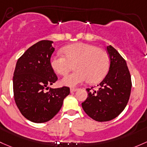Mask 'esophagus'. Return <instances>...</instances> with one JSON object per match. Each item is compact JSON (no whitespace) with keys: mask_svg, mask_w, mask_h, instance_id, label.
I'll list each match as a JSON object with an SVG mask.
<instances>
[{"mask_svg":"<svg viewBox=\"0 0 147 147\" xmlns=\"http://www.w3.org/2000/svg\"><path fill=\"white\" fill-rule=\"evenodd\" d=\"M77 90H78V89H76V88H71L70 92H76Z\"/></svg>","mask_w":147,"mask_h":147,"instance_id":"34e87169","label":"esophagus"}]
</instances>
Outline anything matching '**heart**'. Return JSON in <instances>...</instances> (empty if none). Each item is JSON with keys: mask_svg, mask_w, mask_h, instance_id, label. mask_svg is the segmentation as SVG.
I'll return each mask as SVG.
<instances>
[{"mask_svg": "<svg viewBox=\"0 0 147 147\" xmlns=\"http://www.w3.org/2000/svg\"><path fill=\"white\" fill-rule=\"evenodd\" d=\"M64 56L54 55L50 64L55 72L65 75L72 68L75 71L61 80L62 84L75 86L87 81L96 83L104 78L109 68V57L105 51L85 43H76L62 49Z\"/></svg>", "mask_w": 147, "mask_h": 147, "instance_id": "heart-1", "label": "heart"}]
</instances>
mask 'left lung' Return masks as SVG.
<instances>
[{
	"label": "left lung",
	"mask_w": 147,
	"mask_h": 147,
	"mask_svg": "<svg viewBox=\"0 0 147 147\" xmlns=\"http://www.w3.org/2000/svg\"><path fill=\"white\" fill-rule=\"evenodd\" d=\"M110 67L97 91L86 89L88 97L82 103L83 110L96 121L106 122L118 116L126 107L132 82L126 61L112 46H107Z\"/></svg>",
	"instance_id": "8db88e82"
}]
</instances>
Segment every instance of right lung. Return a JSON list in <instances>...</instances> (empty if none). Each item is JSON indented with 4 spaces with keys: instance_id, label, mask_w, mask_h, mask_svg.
<instances>
[{
    "instance_id": "right-lung-1",
    "label": "right lung",
    "mask_w": 147,
    "mask_h": 147,
    "mask_svg": "<svg viewBox=\"0 0 147 147\" xmlns=\"http://www.w3.org/2000/svg\"><path fill=\"white\" fill-rule=\"evenodd\" d=\"M52 41L42 40L29 47L18 59L13 76L14 98L23 116L36 123H46L58 113L69 88L53 89L58 80L50 64L55 51Z\"/></svg>"
}]
</instances>
